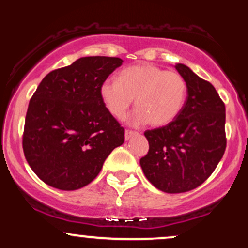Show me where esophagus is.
Masks as SVG:
<instances>
[{"mask_svg": "<svg viewBox=\"0 0 248 248\" xmlns=\"http://www.w3.org/2000/svg\"><path fill=\"white\" fill-rule=\"evenodd\" d=\"M136 135H139V133L133 132V130H126V132H124V140H126V141L130 140L133 136H136Z\"/></svg>", "mask_w": 248, "mask_h": 248, "instance_id": "esophagus-1", "label": "esophagus"}]
</instances>
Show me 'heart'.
<instances>
[{
  "label": "heart",
  "instance_id": "1",
  "mask_svg": "<svg viewBox=\"0 0 248 248\" xmlns=\"http://www.w3.org/2000/svg\"><path fill=\"white\" fill-rule=\"evenodd\" d=\"M187 86L179 73L153 64H140L122 70L119 80L102 81L100 96L114 118H124L135 98L138 109L128 119L132 126L148 122L154 126L171 124L186 104Z\"/></svg>",
  "mask_w": 248,
  "mask_h": 248
}]
</instances>
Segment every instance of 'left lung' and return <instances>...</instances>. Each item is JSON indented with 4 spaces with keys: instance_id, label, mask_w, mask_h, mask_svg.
Instances as JSON below:
<instances>
[{
    "instance_id": "8db88e82",
    "label": "left lung",
    "mask_w": 248,
    "mask_h": 248,
    "mask_svg": "<svg viewBox=\"0 0 248 248\" xmlns=\"http://www.w3.org/2000/svg\"><path fill=\"white\" fill-rule=\"evenodd\" d=\"M175 69L186 81V104L171 124L144 133L149 152L140 160L148 181L167 193L204 183L226 148L225 105L216 88L186 65L177 62Z\"/></svg>"
}]
</instances>
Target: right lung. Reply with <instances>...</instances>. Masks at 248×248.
<instances>
[{
  "label": "right lung",
  "instance_id": "1",
  "mask_svg": "<svg viewBox=\"0 0 248 248\" xmlns=\"http://www.w3.org/2000/svg\"><path fill=\"white\" fill-rule=\"evenodd\" d=\"M122 61L81 57L44 77L25 116L23 150L33 172L65 191L87 186L100 172L124 129L108 112L100 86Z\"/></svg>",
  "mask_w": 248,
  "mask_h": 248
}]
</instances>
